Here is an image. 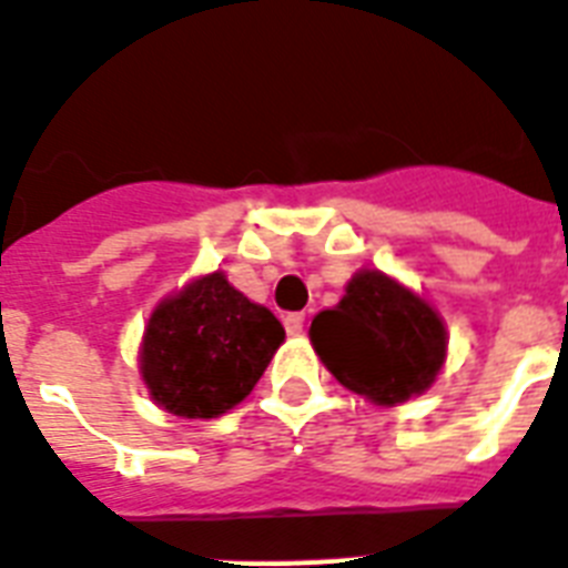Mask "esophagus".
I'll return each mask as SVG.
<instances>
[{
    "instance_id": "34e87169",
    "label": "esophagus",
    "mask_w": 568,
    "mask_h": 568,
    "mask_svg": "<svg viewBox=\"0 0 568 568\" xmlns=\"http://www.w3.org/2000/svg\"><path fill=\"white\" fill-rule=\"evenodd\" d=\"M285 332H288V335H300V332H303V326H306V314H300V312H294V314H285Z\"/></svg>"
}]
</instances>
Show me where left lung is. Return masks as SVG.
Listing matches in <instances>:
<instances>
[{"label": "left lung", "mask_w": 568, "mask_h": 568, "mask_svg": "<svg viewBox=\"0 0 568 568\" xmlns=\"http://www.w3.org/2000/svg\"><path fill=\"white\" fill-rule=\"evenodd\" d=\"M328 373L375 407H395L436 384L447 326L430 300L378 268H361L346 294L308 328Z\"/></svg>", "instance_id": "8db88e82"}]
</instances>
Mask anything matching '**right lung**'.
<instances>
[{"label": "right lung", "mask_w": 568, "mask_h": 568, "mask_svg": "<svg viewBox=\"0 0 568 568\" xmlns=\"http://www.w3.org/2000/svg\"><path fill=\"white\" fill-rule=\"evenodd\" d=\"M283 341L268 308L233 288L225 271H211L152 308L138 373L166 413L216 418L245 402Z\"/></svg>", "instance_id": "add662e5"}]
</instances>
